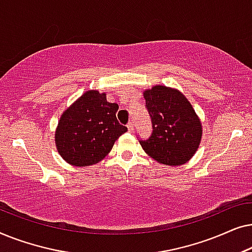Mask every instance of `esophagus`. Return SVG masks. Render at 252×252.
<instances>
[{"label": "esophagus", "mask_w": 252, "mask_h": 252, "mask_svg": "<svg viewBox=\"0 0 252 252\" xmlns=\"http://www.w3.org/2000/svg\"><path fill=\"white\" fill-rule=\"evenodd\" d=\"M127 128H128L129 132H133V129H134V123H133V120H129V123L127 124Z\"/></svg>", "instance_id": "1"}]
</instances>
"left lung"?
Returning a JSON list of instances; mask_svg holds the SVG:
<instances>
[{
    "label": "left lung",
    "instance_id": "1",
    "mask_svg": "<svg viewBox=\"0 0 252 252\" xmlns=\"http://www.w3.org/2000/svg\"><path fill=\"white\" fill-rule=\"evenodd\" d=\"M153 132L140 140L143 150L158 163L185 164L201 142L202 125L188 99L177 89L155 86L143 93Z\"/></svg>",
    "mask_w": 252,
    "mask_h": 252
}]
</instances>
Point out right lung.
Here are the masks:
<instances>
[{
    "mask_svg": "<svg viewBox=\"0 0 252 252\" xmlns=\"http://www.w3.org/2000/svg\"><path fill=\"white\" fill-rule=\"evenodd\" d=\"M118 108L116 103L106 101L105 94L88 91L65 110L55 134L63 159L74 166H88L102 160L127 130L117 120Z\"/></svg>",
    "mask_w": 252,
    "mask_h": 252,
    "instance_id": "add662e5",
    "label": "right lung"
}]
</instances>
